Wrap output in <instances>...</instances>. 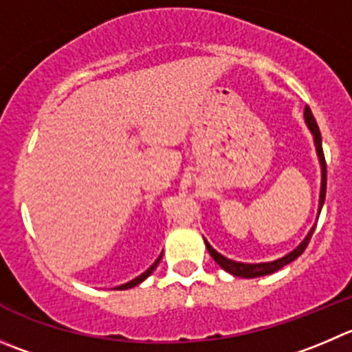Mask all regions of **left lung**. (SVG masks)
Masks as SVG:
<instances>
[{
    "instance_id": "8db88e82",
    "label": "left lung",
    "mask_w": 352,
    "mask_h": 352,
    "mask_svg": "<svg viewBox=\"0 0 352 352\" xmlns=\"http://www.w3.org/2000/svg\"><path fill=\"white\" fill-rule=\"evenodd\" d=\"M304 120H306V126L309 128L311 135H313L314 148H316V155H318V160H320V167H321L320 200H318V214H316V219H318V217H320V212H321V207H323V202H324V193H327V162H324L323 146H321V133H320V129H318L316 119H314L313 112H311V109L307 105H306V109H304ZM314 228H316V223L313 224V228L307 232V235L304 236L302 242H300L299 245L292 250V252H289L287 256L280 257V259L270 261V263H239V261L228 259V257H224L223 254L217 252V250L214 249V247L210 245L206 239H204V242H206V247H207V250H209L210 257H212V259L217 263V266L223 267L224 271H228V273L233 274V276H240V278H257V276H266V274H271V273H274V271L282 270L283 266H287V264H290L292 261H296L297 257H299L300 254L306 250L307 243H309L311 236H313Z\"/></svg>"
}]
</instances>
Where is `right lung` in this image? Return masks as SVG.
Listing matches in <instances>:
<instances>
[{
	"instance_id": "right-lung-1",
	"label": "right lung",
	"mask_w": 352,
	"mask_h": 352,
	"mask_svg": "<svg viewBox=\"0 0 352 352\" xmlns=\"http://www.w3.org/2000/svg\"><path fill=\"white\" fill-rule=\"evenodd\" d=\"M160 259H162V254H160V256L157 257V261H155V263H153L152 266H150L148 270L145 271V273H142V274H140V276H136V278H135V280H131V282L124 283V285H119V287H116V289H117V290H128V289H133V287L140 285V283H142L143 280H146V278H148V276H150V274L153 273V270H155V267H157V264L160 263Z\"/></svg>"
}]
</instances>
